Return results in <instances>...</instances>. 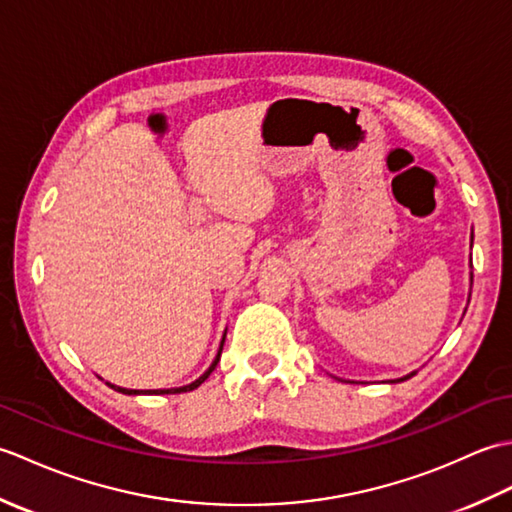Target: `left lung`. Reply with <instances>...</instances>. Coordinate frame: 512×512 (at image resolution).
<instances>
[{
    "label": "left lung",
    "instance_id": "8db88e82",
    "mask_svg": "<svg viewBox=\"0 0 512 512\" xmlns=\"http://www.w3.org/2000/svg\"><path fill=\"white\" fill-rule=\"evenodd\" d=\"M413 374H416V372H413ZM413 374H409V376H405V378H411V376H413ZM405 378H400V380H405Z\"/></svg>",
    "mask_w": 512,
    "mask_h": 512
}]
</instances>
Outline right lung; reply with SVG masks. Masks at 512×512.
Returning <instances> with one entry per match:
<instances>
[{
	"instance_id": "obj_1",
	"label": "right lung",
	"mask_w": 512,
	"mask_h": 512,
	"mask_svg": "<svg viewBox=\"0 0 512 512\" xmlns=\"http://www.w3.org/2000/svg\"><path fill=\"white\" fill-rule=\"evenodd\" d=\"M222 345H224V339H222ZM222 345H220V352H217V356H215V361L211 363V367H209V369H206V372H204V374H202V376H200L198 380H193V383H191V385H184V387H176V389H147V391H138V389H123V387H116V385H110V383H107V385H110V387H112V389H116V391H121V394H129V396H132V394H180V391H193L195 387H200V385L204 383V380L211 376V372H213V369H215V365H217V363H220Z\"/></svg>"
}]
</instances>
